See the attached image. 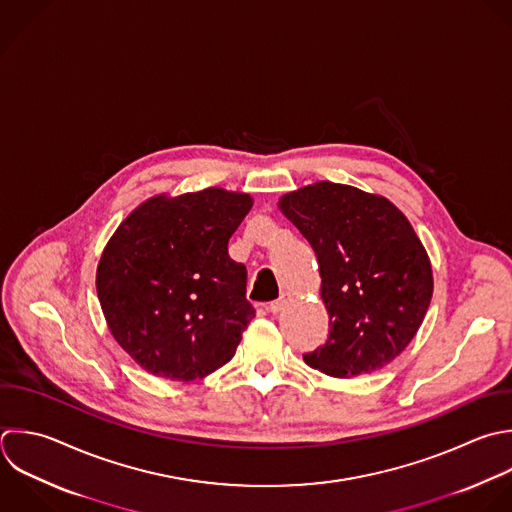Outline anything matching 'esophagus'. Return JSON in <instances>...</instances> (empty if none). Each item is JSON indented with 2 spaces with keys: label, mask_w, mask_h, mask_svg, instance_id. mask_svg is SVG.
I'll use <instances>...</instances> for the list:
<instances>
[{
  "label": "esophagus",
  "mask_w": 512,
  "mask_h": 512,
  "mask_svg": "<svg viewBox=\"0 0 512 512\" xmlns=\"http://www.w3.org/2000/svg\"><path fill=\"white\" fill-rule=\"evenodd\" d=\"M290 300H292V296H290L288 292H284L278 300H274V302H270V304H268V310H270L272 314H278V312H282V310H284V306H286Z\"/></svg>",
  "instance_id": "34e87169"
}]
</instances>
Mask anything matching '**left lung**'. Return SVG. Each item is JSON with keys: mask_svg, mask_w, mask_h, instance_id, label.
<instances>
[{"mask_svg": "<svg viewBox=\"0 0 512 512\" xmlns=\"http://www.w3.org/2000/svg\"><path fill=\"white\" fill-rule=\"evenodd\" d=\"M278 206L318 258L330 316L328 340L304 362L336 378L390 364L418 332L434 286L406 216L382 196L334 182L304 186Z\"/></svg>", "mask_w": 512, "mask_h": 512, "instance_id": "obj_1", "label": "left lung"}]
</instances>
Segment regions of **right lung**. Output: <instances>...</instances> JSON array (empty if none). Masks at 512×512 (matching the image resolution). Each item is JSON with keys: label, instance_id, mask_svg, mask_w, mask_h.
I'll return each instance as SVG.
<instances>
[{"label": "right lung", "instance_id": "obj_1", "mask_svg": "<svg viewBox=\"0 0 512 512\" xmlns=\"http://www.w3.org/2000/svg\"><path fill=\"white\" fill-rule=\"evenodd\" d=\"M250 208L248 194L222 188L156 196L110 238L98 298L110 332L146 372L190 382L234 356L254 308L228 240Z\"/></svg>", "mask_w": 512, "mask_h": 512}]
</instances>
